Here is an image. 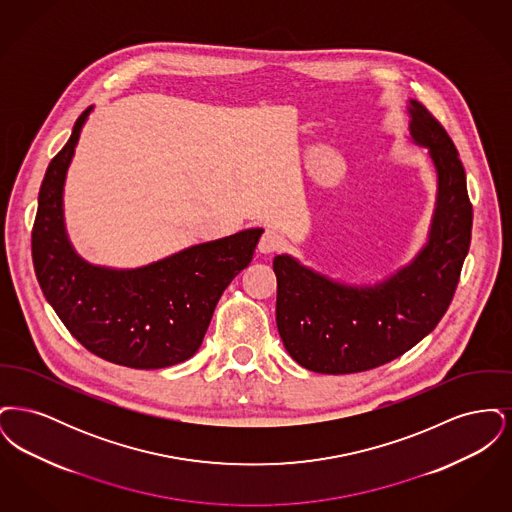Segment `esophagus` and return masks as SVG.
<instances>
[{"label": "esophagus", "mask_w": 512, "mask_h": 512, "mask_svg": "<svg viewBox=\"0 0 512 512\" xmlns=\"http://www.w3.org/2000/svg\"><path fill=\"white\" fill-rule=\"evenodd\" d=\"M284 238L276 232V230H265L261 240H259V251L261 253H274V251H280L284 247Z\"/></svg>", "instance_id": "obj_1"}]
</instances>
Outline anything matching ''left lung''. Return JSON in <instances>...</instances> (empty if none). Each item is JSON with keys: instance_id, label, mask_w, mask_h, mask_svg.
I'll list each match as a JSON object with an SVG mask.
<instances>
[{"instance_id": "8db88e82", "label": "left lung", "mask_w": 512, "mask_h": 512, "mask_svg": "<svg viewBox=\"0 0 512 512\" xmlns=\"http://www.w3.org/2000/svg\"><path fill=\"white\" fill-rule=\"evenodd\" d=\"M411 138L438 172L428 244L411 265L374 286L334 282L290 255L274 257L276 326L293 361L320 374L386 365L426 338L449 309L470 236L472 203L459 151L441 122L411 99Z\"/></svg>"}]
</instances>
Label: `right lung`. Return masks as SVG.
Listing matches in <instances>:
<instances>
[{
	"mask_svg": "<svg viewBox=\"0 0 512 512\" xmlns=\"http://www.w3.org/2000/svg\"><path fill=\"white\" fill-rule=\"evenodd\" d=\"M88 107L44 176L32 228L38 284L67 330L115 365L153 370L199 349L220 295L255 253L263 228L192 245L132 270L94 267L76 255L63 222V184Z\"/></svg>",
	"mask_w": 512,
	"mask_h": 512,
	"instance_id": "add662e5",
	"label": "right lung"
}]
</instances>
